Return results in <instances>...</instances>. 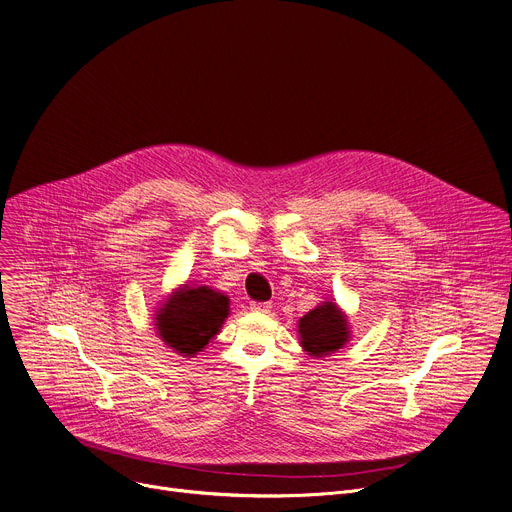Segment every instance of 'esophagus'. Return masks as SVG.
I'll return each mask as SVG.
<instances>
[{
    "label": "esophagus",
    "instance_id": "1",
    "mask_svg": "<svg viewBox=\"0 0 512 512\" xmlns=\"http://www.w3.org/2000/svg\"><path fill=\"white\" fill-rule=\"evenodd\" d=\"M251 310H253V312L269 314V312H271V304H269V302H253V304H251Z\"/></svg>",
    "mask_w": 512,
    "mask_h": 512
}]
</instances>
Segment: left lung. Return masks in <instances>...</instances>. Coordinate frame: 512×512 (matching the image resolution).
<instances>
[{"label":"left lung","instance_id":"left-lung-1","mask_svg":"<svg viewBox=\"0 0 512 512\" xmlns=\"http://www.w3.org/2000/svg\"><path fill=\"white\" fill-rule=\"evenodd\" d=\"M300 347L310 357H327L351 341V324L335 300H324L298 320Z\"/></svg>","mask_w":512,"mask_h":512}]
</instances>
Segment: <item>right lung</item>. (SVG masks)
I'll return each instance as SVG.
<instances>
[{
	"instance_id": "add662e5",
	"label": "right lung",
	"mask_w": 512,
	"mask_h": 512,
	"mask_svg": "<svg viewBox=\"0 0 512 512\" xmlns=\"http://www.w3.org/2000/svg\"><path fill=\"white\" fill-rule=\"evenodd\" d=\"M230 314L224 292L198 282H183L155 308V333L173 353L196 357L220 333Z\"/></svg>"
}]
</instances>
